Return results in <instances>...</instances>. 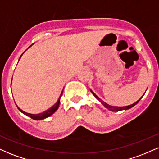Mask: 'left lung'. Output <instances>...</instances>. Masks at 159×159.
<instances>
[{
  "label": "left lung",
  "mask_w": 159,
  "mask_h": 159,
  "mask_svg": "<svg viewBox=\"0 0 159 159\" xmlns=\"http://www.w3.org/2000/svg\"><path fill=\"white\" fill-rule=\"evenodd\" d=\"M90 91H91V93H92L93 94V96H95V97H96V98H97V99L98 100V101L100 102H101L102 104V105H104V106H105V107H106L107 109H108V110H110V111H123V110H128V109H129V108H131V107H134V105H136L137 103L138 102L140 101V98L139 100H138V101L136 102H134V103H133L132 105H128V106H125V107H116V106H111V105H108V104H107L106 102H105L104 101H102V100H101L99 98V97H98V96H96V94L94 93L93 92L92 90H90ZM145 94V93H144Z\"/></svg>",
  "instance_id": "8db88e82"
}]
</instances>
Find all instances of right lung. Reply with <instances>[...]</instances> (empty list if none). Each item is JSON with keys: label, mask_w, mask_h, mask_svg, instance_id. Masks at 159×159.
<instances>
[{"label": "right lung", "mask_w": 159, "mask_h": 159, "mask_svg": "<svg viewBox=\"0 0 159 159\" xmlns=\"http://www.w3.org/2000/svg\"><path fill=\"white\" fill-rule=\"evenodd\" d=\"M30 46H31V45H30ZM30 46H29V48H30ZM23 54H24V53H23ZM22 54H21V55H22ZM21 57H20V58H21ZM20 58H19V60H20ZM62 94H63V91H62L61 96H60V97L58 98L57 102H56L55 104H54V105H53L52 107H51L50 108L48 109V110L43 111V113H40V114H29V113L25 112V111H24L21 110V109H20L19 107H18L17 105H16V106H17L18 109H19V110L20 111H21V113H22V114H25V115H26V116H30V117L31 118V119H33V120H44V119H45V118H47V117H48V116H50L51 115H52L53 114H54V112H55V111H56L57 110L58 107H59L60 102H61V97L62 96Z\"/></svg>", "instance_id": "add662e5"}]
</instances>
